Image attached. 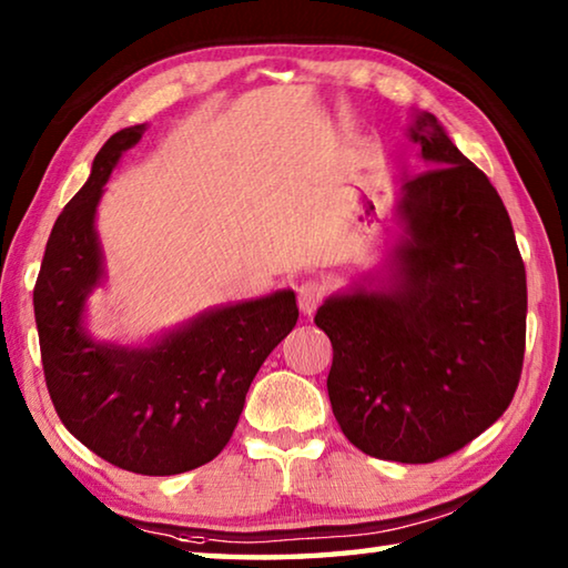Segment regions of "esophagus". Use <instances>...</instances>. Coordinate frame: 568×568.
Instances as JSON below:
<instances>
[{
	"label": "esophagus",
	"instance_id": "esophagus-1",
	"mask_svg": "<svg viewBox=\"0 0 568 568\" xmlns=\"http://www.w3.org/2000/svg\"><path fill=\"white\" fill-rule=\"evenodd\" d=\"M325 297V285L321 281H315V277H307L301 285H297V305H301V311L305 315H311L315 307L323 303Z\"/></svg>",
	"mask_w": 568,
	"mask_h": 568
}]
</instances>
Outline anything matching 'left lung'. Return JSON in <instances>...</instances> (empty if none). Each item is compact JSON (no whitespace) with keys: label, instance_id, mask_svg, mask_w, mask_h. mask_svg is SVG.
I'll return each mask as SVG.
<instances>
[{"label":"left lung","instance_id":"left-lung-1","mask_svg":"<svg viewBox=\"0 0 568 568\" xmlns=\"http://www.w3.org/2000/svg\"><path fill=\"white\" fill-rule=\"evenodd\" d=\"M408 138L428 170L403 185L406 227L388 291L331 295L328 396L363 454L434 464L504 416L521 378L526 271L488 178L430 112Z\"/></svg>","mask_w":568,"mask_h":568}]
</instances>
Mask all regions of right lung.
<instances>
[{"label":"right lung","instance_id":"obj_1","mask_svg":"<svg viewBox=\"0 0 568 568\" xmlns=\"http://www.w3.org/2000/svg\"><path fill=\"white\" fill-rule=\"evenodd\" d=\"M142 132L145 124L114 132L57 217L34 285V318L47 390L64 428L112 466L175 476L227 446L255 373L295 328L297 305L293 291H281L215 307L148 348L90 338L84 303L104 277L94 213L110 172Z\"/></svg>","mask_w":568,"mask_h":568}]
</instances>
